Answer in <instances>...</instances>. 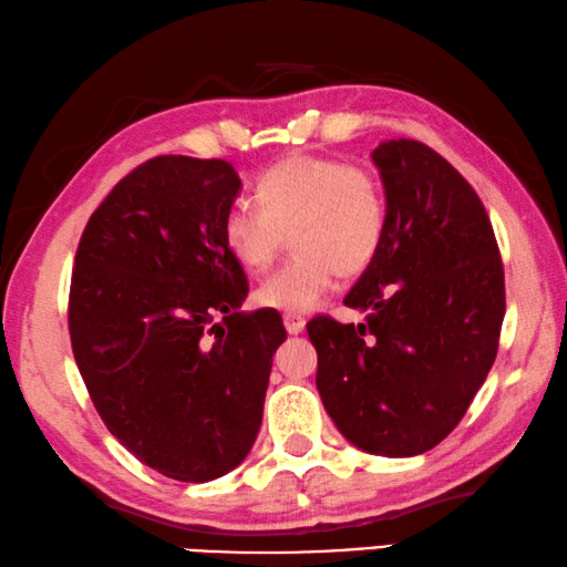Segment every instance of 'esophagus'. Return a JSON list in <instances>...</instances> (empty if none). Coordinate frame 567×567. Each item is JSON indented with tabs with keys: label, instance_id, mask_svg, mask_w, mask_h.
Returning a JSON list of instances; mask_svg holds the SVG:
<instances>
[{
	"label": "esophagus",
	"instance_id": "1",
	"mask_svg": "<svg viewBox=\"0 0 567 567\" xmlns=\"http://www.w3.org/2000/svg\"><path fill=\"white\" fill-rule=\"evenodd\" d=\"M284 326H286V331H289L291 336H299L306 329V319H303V316H296V313H286L284 316Z\"/></svg>",
	"mask_w": 567,
	"mask_h": 567
}]
</instances>
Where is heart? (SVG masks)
<instances>
[{
  "instance_id": "1",
  "label": "heart",
  "mask_w": 567,
  "mask_h": 567,
  "mask_svg": "<svg viewBox=\"0 0 567 567\" xmlns=\"http://www.w3.org/2000/svg\"><path fill=\"white\" fill-rule=\"evenodd\" d=\"M258 204L236 202L221 221L224 246L251 274H264L286 246L293 256L256 289V303L281 313H311L336 276L363 274L385 236L383 186L369 168L333 156L291 154L266 168Z\"/></svg>"
}]
</instances>
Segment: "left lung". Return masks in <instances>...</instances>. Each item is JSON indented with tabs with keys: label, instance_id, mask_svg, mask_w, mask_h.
Returning <instances> with one entry per match:
<instances>
[{
	"label": "left lung",
	"instance_id": "8db88e82",
	"mask_svg": "<svg viewBox=\"0 0 567 567\" xmlns=\"http://www.w3.org/2000/svg\"><path fill=\"white\" fill-rule=\"evenodd\" d=\"M385 236L343 303L365 321H309L326 413L355 449L389 458L439 445L498 353L505 276L473 186L413 138L373 148Z\"/></svg>",
	"mask_w": 567,
	"mask_h": 567
}]
</instances>
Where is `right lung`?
Here are the masks:
<instances>
[{"label":"right lung","instance_id":"right-lung-1","mask_svg":"<svg viewBox=\"0 0 567 567\" xmlns=\"http://www.w3.org/2000/svg\"><path fill=\"white\" fill-rule=\"evenodd\" d=\"M238 188L224 158H148L99 204L74 256L69 336L94 409L184 483L246 458L286 341L278 311H238L248 281L221 236Z\"/></svg>","mask_w":567,"mask_h":567}]
</instances>
